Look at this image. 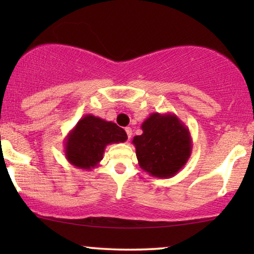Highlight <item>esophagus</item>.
Masks as SVG:
<instances>
[{
    "label": "esophagus",
    "instance_id": "esophagus-1",
    "mask_svg": "<svg viewBox=\"0 0 254 254\" xmlns=\"http://www.w3.org/2000/svg\"><path fill=\"white\" fill-rule=\"evenodd\" d=\"M125 130H126L128 138H130L131 135H133V130H131V128L130 127H126V129H125Z\"/></svg>",
    "mask_w": 254,
    "mask_h": 254
}]
</instances>
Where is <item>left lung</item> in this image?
<instances>
[{
	"mask_svg": "<svg viewBox=\"0 0 254 254\" xmlns=\"http://www.w3.org/2000/svg\"><path fill=\"white\" fill-rule=\"evenodd\" d=\"M134 136L138 165L148 175L171 178L182 170L192 152L189 127L173 113H151Z\"/></svg>",
	"mask_w": 254,
	"mask_h": 254,
	"instance_id": "left-lung-1",
	"label": "left lung"
}]
</instances>
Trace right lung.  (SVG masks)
<instances>
[{
	"label": "right lung",
	"mask_w": 254,
	"mask_h": 254,
	"mask_svg": "<svg viewBox=\"0 0 254 254\" xmlns=\"http://www.w3.org/2000/svg\"><path fill=\"white\" fill-rule=\"evenodd\" d=\"M127 140V134L112 121L86 114L64 140V155L75 168L90 171L99 165L106 145Z\"/></svg>",
	"instance_id": "obj_1"
}]
</instances>
